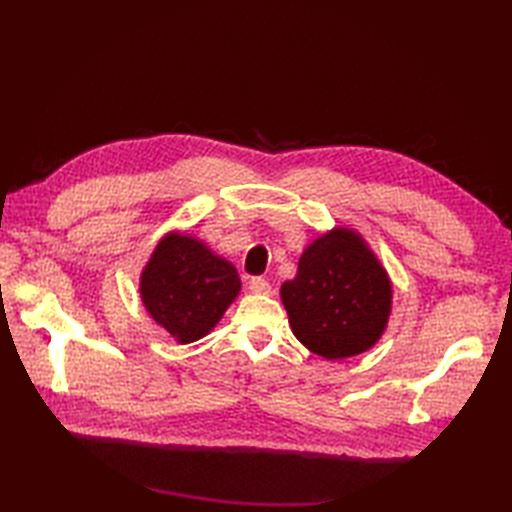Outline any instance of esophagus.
<instances>
[{
	"label": "esophagus",
	"mask_w": 512,
	"mask_h": 512,
	"mask_svg": "<svg viewBox=\"0 0 512 512\" xmlns=\"http://www.w3.org/2000/svg\"><path fill=\"white\" fill-rule=\"evenodd\" d=\"M248 290L255 292V295H268V292H270L268 279H264V277H250L248 279Z\"/></svg>",
	"instance_id": "1"
}]
</instances>
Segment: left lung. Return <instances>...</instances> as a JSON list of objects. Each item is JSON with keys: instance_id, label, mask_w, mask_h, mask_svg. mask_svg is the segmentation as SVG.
<instances>
[{"instance_id": "8db88e82", "label": "left lung", "mask_w": 512, "mask_h": 512, "mask_svg": "<svg viewBox=\"0 0 512 512\" xmlns=\"http://www.w3.org/2000/svg\"><path fill=\"white\" fill-rule=\"evenodd\" d=\"M292 334L330 361L372 347L383 334L391 286L363 239L345 228L319 237L299 259L297 277L281 286Z\"/></svg>"}]
</instances>
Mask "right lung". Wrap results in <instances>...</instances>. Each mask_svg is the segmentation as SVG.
<instances>
[{"instance_id":"right-lung-1","label":"right lung","mask_w":512,"mask_h":512,"mask_svg":"<svg viewBox=\"0 0 512 512\" xmlns=\"http://www.w3.org/2000/svg\"><path fill=\"white\" fill-rule=\"evenodd\" d=\"M237 292L239 277L233 264L184 235L162 239L140 279L147 312L180 343L202 339L222 319Z\"/></svg>"}]
</instances>
